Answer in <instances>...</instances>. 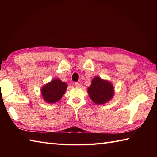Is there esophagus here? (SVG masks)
I'll list each match as a JSON object with an SVG mask.
<instances>
[{"label": "esophagus", "instance_id": "34e87169", "mask_svg": "<svg viewBox=\"0 0 157 157\" xmlns=\"http://www.w3.org/2000/svg\"><path fill=\"white\" fill-rule=\"evenodd\" d=\"M75 86L77 88H79V87H80V84H79V83H78V82H75Z\"/></svg>", "mask_w": 157, "mask_h": 157}]
</instances>
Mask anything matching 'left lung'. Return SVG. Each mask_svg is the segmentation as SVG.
I'll list each match as a JSON object with an SVG mask.
<instances>
[{"label": "left lung", "instance_id": "8db88e82", "mask_svg": "<svg viewBox=\"0 0 157 157\" xmlns=\"http://www.w3.org/2000/svg\"><path fill=\"white\" fill-rule=\"evenodd\" d=\"M88 92L93 102L98 105L105 104L110 101L114 94V89L111 83L98 77L93 78Z\"/></svg>", "mask_w": 157, "mask_h": 157}]
</instances>
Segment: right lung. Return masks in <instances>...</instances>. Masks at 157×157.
<instances>
[{"instance_id":"1","label":"right lung","mask_w":157,"mask_h":157,"mask_svg":"<svg viewBox=\"0 0 157 157\" xmlns=\"http://www.w3.org/2000/svg\"><path fill=\"white\" fill-rule=\"evenodd\" d=\"M67 85L59 79H55L42 88V95L45 101L55 103L59 101L65 92Z\"/></svg>"}]
</instances>
